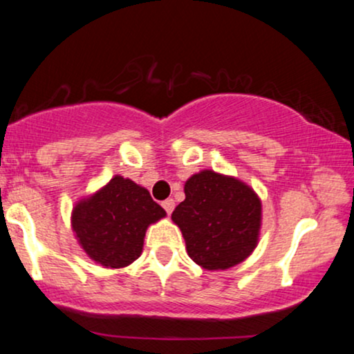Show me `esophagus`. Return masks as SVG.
Segmentation results:
<instances>
[{
    "label": "esophagus",
    "instance_id": "34e87169",
    "mask_svg": "<svg viewBox=\"0 0 354 354\" xmlns=\"http://www.w3.org/2000/svg\"><path fill=\"white\" fill-rule=\"evenodd\" d=\"M161 205H163L166 213H168V214L173 213V209H174V201L173 200H165L163 203H161Z\"/></svg>",
    "mask_w": 354,
    "mask_h": 354
}]
</instances>
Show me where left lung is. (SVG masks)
Masks as SVG:
<instances>
[{
	"instance_id": "1",
	"label": "left lung",
	"mask_w": 354,
	"mask_h": 354,
	"mask_svg": "<svg viewBox=\"0 0 354 354\" xmlns=\"http://www.w3.org/2000/svg\"><path fill=\"white\" fill-rule=\"evenodd\" d=\"M185 196L171 219L196 265L208 271L228 270L253 253L261 230V200L251 186L203 169L185 183Z\"/></svg>"
}]
</instances>
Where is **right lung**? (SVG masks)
Masks as SVG:
<instances>
[{
	"instance_id": "1",
	"label": "right lung",
	"mask_w": 354,
	"mask_h": 354,
	"mask_svg": "<svg viewBox=\"0 0 354 354\" xmlns=\"http://www.w3.org/2000/svg\"><path fill=\"white\" fill-rule=\"evenodd\" d=\"M166 216L149 191L120 174L73 206L78 245L103 268H126L140 258L149 225Z\"/></svg>"
}]
</instances>
